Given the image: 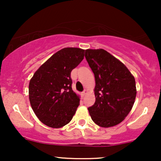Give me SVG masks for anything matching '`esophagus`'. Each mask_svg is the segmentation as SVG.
Segmentation results:
<instances>
[{
	"label": "esophagus",
	"mask_w": 161,
	"mask_h": 161,
	"mask_svg": "<svg viewBox=\"0 0 161 161\" xmlns=\"http://www.w3.org/2000/svg\"><path fill=\"white\" fill-rule=\"evenodd\" d=\"M87 93H88V90L85 89V90H84V91H83V92H82V95L83 96H85V95H86V94H87Z\"/></svg>",
	"instance_id": "34e87169"
}]
</instances>
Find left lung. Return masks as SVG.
Returning a JSON list of instances; mask_svg holds the SVG:
<instances>
[{
	"label": "left lung",
	"instance_id": "1",
	"mask_svg": "<svg viewBox=\"0 0 161 161\" xmlns=\"http://www.w3.org/2000/svg\"><path fill=\"white\" fill-rule=\"evenodd\" d=\"M85 57L95 78V102L88 108L92 119L104 128L118 125L133 107L137 93L134 76L104 49H87Z\"/></svg>",
	"mask_w": 161,
	"mask_h": 161
}]
</instances>
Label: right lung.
<instances>
[{
	"instance_id": "obj_1",
	"label": "right lung",
	"mask_w": 161,
	"mask_h": 161,
	"mask_svg": "<svg viewBox=\"0 0 161 161\" xmlns=\"http://www.w3.org/2000/svg\"><path fill=\"white\" fill-rule=\"evenodd\" d=\"M85 50L65 47L53 54L36 70L29 86L31 107L38 119L51 128L68 124L79 105L72 89L70 73L84 58Z\"/></svg>"
}]
</instances>
